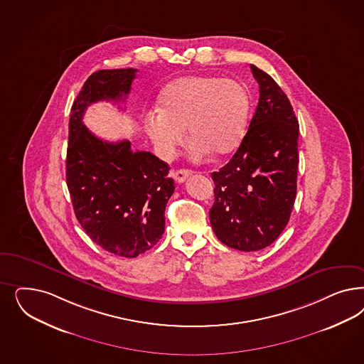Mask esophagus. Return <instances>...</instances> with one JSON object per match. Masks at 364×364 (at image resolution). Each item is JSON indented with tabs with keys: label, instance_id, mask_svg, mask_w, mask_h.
<instances>
[{
	"label": "esophagus",
	"instance_id": "obj_1",
	"mask_svg": "<svg viewBox=\"0 0 364 364\" xmlns=\"http://www.w3.org/2000/svg\"><path fill=\"white\" fill-rule=\"evenodd\" d=\"M191 170H186V168H181V170H176L173 173V178L176 179V182L178 183H183L188 176H191Z\"/></svg>",
	"mask_w": 364,
	"mask_h": 364
}]
</instances>
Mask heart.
Returning a JSON list of instances; mask_svg holds the SVG:
<instances>
[{"instance_id": "heart-1", "label": "heart", "mask_w": 364, "mask_h": 364, "mask_svg": "<svg viewBox=\"0 0 364 364\" xmlns=\"http://www.w3.org/2000/svg\"><path fill=\"white\" fill-rule=\"evenodd\" d=\"M250 97L235 79L191 75L164 87L159 111L143 117L144 131L164 155H171L188 138L191 154L202 159L226 155L238 147L247 132Z\"/></svg>"}]
</instances>
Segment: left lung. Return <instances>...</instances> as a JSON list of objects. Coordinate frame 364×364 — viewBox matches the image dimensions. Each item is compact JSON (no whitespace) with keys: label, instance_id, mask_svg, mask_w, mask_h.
<instances>
[{"label":"left lung","instance_id":"left-lung-1","mask_svg":"<svg viewBox=\"0 0 364 364\" xmlns=\"http://www.w3.org/2000/svg\"><path fill=\"white\" fill-rule=\"evenodd\" d=\"M259 87L247 135L228 164L214 171L209 211L217 238L256 252L282 235L294 209L299 167V122L289 99L269 75L250 65Z\"/></svg>","mask_w":364,"mask_h":364}]
</instances>
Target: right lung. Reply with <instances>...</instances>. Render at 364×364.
Here are the masks:
<instances>
[{
  "label": "right lung",
  "mask_w": 364,
  "mask_h": 364,
  "mask_svg": "<svg viewBox=\"0 0 364 364\" xmlns=\"http://www.w3.org/2000/svg\"><path fill=\"white\" fill-rule=\"evenodd\" d=\"M138 70L94 72L70 108L67 186L75 215L99 247L134 258L161 240L164 210L174 193L168 164L131 141L99 139L82 124L87 107L124 102Z\"/></svg>",
  "instance_id": "1"
}]
</instances>
